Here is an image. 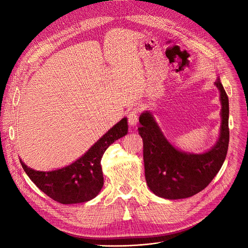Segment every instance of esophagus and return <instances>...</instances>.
Wrapping results in <instances>:
<instances>
[{
  "label": "esophagus",
  "instance_id": "34e87169",
  "mask_svg": "<svg viewBox=\"0 0 248 248\" xmlns=\"http://www.w3.org/2000/svg\"><path fill=\"white\" fill-rule=\"evenodd\" d=\"M139 112L137 109H133L128 112L127 114V122H128V124L131 126H135L137 125L138 124V121H139V116H138Z\"/></svg>",
  "mask_w": 248,
  "mask_h": 248
}]
</instances>
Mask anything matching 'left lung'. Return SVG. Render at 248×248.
Returning a JSON list of instances; mask_svg holds the SVG:
<instances>
[{"label": "left lung", "instance_id": "obj_1", "mask_svg": "<svg viewBox=\"0 0 248 248\" xmlns=\"http://www.w3.org/2000/svg\"><path fill=\"white\" fill-rule=\"evenodd\" d=\"M221 126L216 145L203 154L177 150L165 138L150 111L140 116L139 134L144 141L145 176L150 190L159 197L176 200L193 196L205 189L222 167L229 144V101L219 78Z\"/></svg>", "mask_w": 248, "mask_h": 248}]
</instances>
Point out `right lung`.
I'll return each mask as SVG.
<instances>
[{
    "label": "right lung",
    "mask_w": 248,
    "mask_h": 248,
    "mask_svg": "<svg viewBox=\"0 0 248 248\" xmlns=\"http://www.w3.org/2000/svg\"><path fill=\"white\" fill-rule=\"evenodd\" d=\"M127 133L126 117L113 125L81 158L58 170L36 171L20 163L33 183L47 196L61 204L87 202L97 196L103 186L100 161L104 152Z\"/></svg>",
    "instance_id": "obj_1"
}]
</instances>
